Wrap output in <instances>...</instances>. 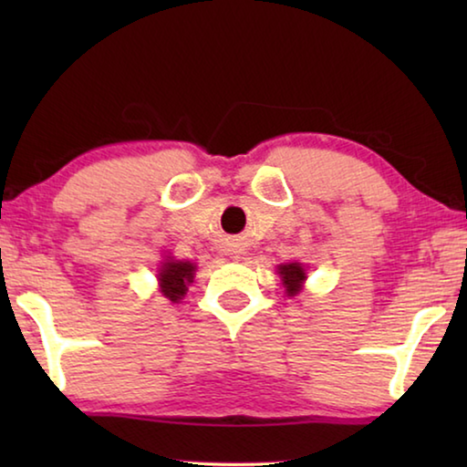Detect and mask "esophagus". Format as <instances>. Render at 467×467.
<instances>
[{
	"label": "esophagus",
	"mask_w": 467,
	"mask_h": 467,
	"mask_svg": "<svg viewBox=\"0 0 467 467\" xmlns=\"http://www.w3.org/2000/svg\"><path fill=\"white\" fill-rule=\"evenodd\" d=\"M231 255H233V253H231ZM234 257H236V255H234Z\"/></svg>",
	"instance_id": "34e87169"
}]
</instances>
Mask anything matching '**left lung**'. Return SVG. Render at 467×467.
<instances>
[{"label":"left lung","instance_id":"1","mask_svg":"<svg viewBox=\"0 0 467 467\" xmlns=\"http://www.w3.org/2000/svg\"><path fill=\"white\" fill-rule=\"evenodd\" d=\"M278 270H280L278 274L282 275V280H284V286H286L288 296L296 295L300 286H303V280L306 278L303 265H300V264H286V265H280Z\"/></svg>","mask_w":467,"mask_h":467}]
</instances>
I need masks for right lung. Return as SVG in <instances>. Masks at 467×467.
<instances>
[{"mask_svg":"<svg viewBox=\"0 0 467 467\" xmlns=\"http://www.w3.org/2000/svg\"><path fill=\"white\" fill-rule=\"evenodd\" d=\"M193 272L195 265L189 262H167L162 264L161 274H158V280H161L162 295L171 298L172 303L185 295L187 286L193 282Z\"/></svg>","mask_w":467,"mask_h":467,"instance_id":"1","label":"right lung"}]
</instances>
